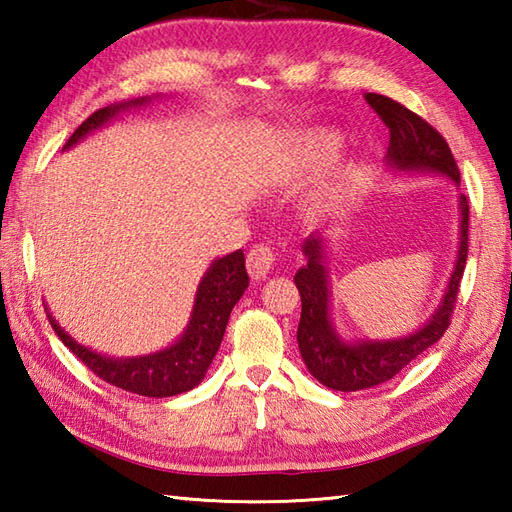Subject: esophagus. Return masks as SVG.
Returning a JSON list of instances; mask_svg holds the SVG:
<instances>
[{
    "label": "esophagus",
    "instance_id": "34e87169",
    "mask_svg": "<svg viewBox=\"0 0 512 512\" xmlns=\"http://www.w3.org/2000/svg\"><path fill=\"white\" fill-rule=\"evenodd\" d=\"M275 250L264 244H257L250 248V253L246 257V268L253 279H264L270 270L275 268Z\"/></svg>",
    "mask_w": 512,
    "mask_h": 512
}]
</instances>
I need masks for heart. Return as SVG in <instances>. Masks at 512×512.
I'll use <instances>...</instances> for the list:
<instances>
[{"label":"heart","mask_w":512,"mask_h":512,"mask_svg":"<svg viewBox=\"0 0 512 512\" xmlns=\"http://www.w3.org/2000/svg\"><path fill=\"white\" fill-rule=\"evenodd\" d=\"M343 136L334 129H317L303 136L290 156V165L295 169H314L328 165L341 151ZM328 193H323V198Z\"/></svg>","instance_id":"1"}]
</instances>
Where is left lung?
Here are the masks:
<instances>
[{
	"label": "left lung",
	"instance_id": "8db88e82",
	"mask_svg": "<svg viewBox=\"0 0 512 512\" xmlns=\"http://www.w3.org/2000/svg\"><path fill=\"white\" fill-rule=\"evenodd\" d=\"M367 105L389 127V147L385 165L407 176H438L460 187V169L455 158L436 129L405 105L380 94H365ZM460 209V242L453 270L444 286L442 299L431 317L420 328L391 339H347L336 330L332 319V288L328 270L330 239L325 231H314L301 244L306 264H303L295 284L301 295V319L297 328V343L308 372L321 385L336 391H358L394 378L413 358L442 339L449 328V319L458 297L460 281L469 250V200L458 195Z\"/></svg>",
	"mask_w": 512,
	"mask_h": 512
}]
</instances>
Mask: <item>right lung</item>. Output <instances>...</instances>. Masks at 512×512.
<instances>
[{
	"mask_svg": "<svg viewBox=\"0 0 512 512\" xmlns=\"http://www.w3.org/2000/svg\"><path fill=\"white\" fill-rule=\"evenodd\" d=\"M158 99H162L160 94L140 96V99L103 107V110L94 112L88 121H83L76 127V132L65 143L63 151L79 145L83 138L99 132V129L114 123L123 114L140 110V107ZM246 288L248 273L242 250L213 259L211 266L206 268V273L200 279L198 290H195L187 328L182 330L176 341L162 347V350L140 356H110L96 352L65 332L59 321L52 317L48 306L46 310L52 330L57 332L65 347H70L72 354L79 356L105 383L132 391V394L138 396L169 398L184 394V391L202 383L217 350H220L228 317H231L235 303L242 299Z\"/></svg>",
	"mask_w": 512,
	"mask_h": 512,
	"instance_id": "add662e5",
	"label": "right lung"
}]
</instances>
